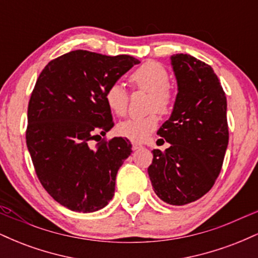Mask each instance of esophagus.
Returning a JSON list of instances; mask_svg holds the SVG:
<instances>
[{
  "label": "esophagus",
  "instance_id": "1",
  "mask_svg": "<svg viewBox=\"0 0 258 258\" xmlns=\"http://www.w3.org/2000/svg\"><path fill=\"white\" fill-rule=\"evenodd\" d=\"M142 148V146L139 143H136V142H132V149L133 150H138V149H141Z\"/></svg>",
  "mask_w": 258,
  "mask_h": 258
}]
</instances>
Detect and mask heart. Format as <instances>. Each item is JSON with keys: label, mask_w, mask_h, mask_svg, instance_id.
<instances>
[{"label": "heart", "mask_w": 258, "mask_h": 258, "mask_svg": "<svg viewBox=\"0 0 258 258\" xmlns=\"http://www.w3.org/2000/svg\"><path fill=\"white\" fill-rule=\"evenodd\" d=\"M130 82L135 87L150 92L149 109L166 112L172 104V93H171L168 82L170 76L162 65L155 61H148L141 65L138 69L130 76ZM105 103L114 114L123 115L128 104V93L122 85L114 82L106 88ZM159 125V116L156 112L147 116H133L126 119L117 125V132L122 137L131 139L133 142H144Z\"/></svg>", "instance_id": "1"}]
</instances>
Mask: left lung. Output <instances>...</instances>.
Returning <instances> with one entry per match:
<instances>
[{
	"label": "left lung",
	"instance_id": "obj_1",
	"mask_svg": "<svg viewBox=\"0 0 258 258\" xmlns=\"http://www.w3.org/2000/svg\"><path fill=\"white\" fill-rule=\"evenodd\" d=\"M171 65L178 93L158 131L171 146L153 150L148 174L160 199L182 206L204 197L221 172L229 139L227 98L210 65L182 53L171 55Z\"/></svg>",
	"mask_w": 258,
	"mask_h": 258
}]
</instances>
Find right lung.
<instances>
[{"instance_id":"right-lung-1","label":"right lung","mask_w":258,"mask_h":258,"mask_svg":"<svg viewBox=\"0 0 258 258\" xmlns=\"http://www.w3.org/2000/svg\"><path fill=\"white\" fill-rule=\"evenodd\" d=\"M139 63L131 55L78 49L53 59L38 76L28 106L26 146L41 184L72 211H98L114 197L132 144L114 137L92 149L91 142L114 126L106 88Z\"/></svg>"}]
</instances>
